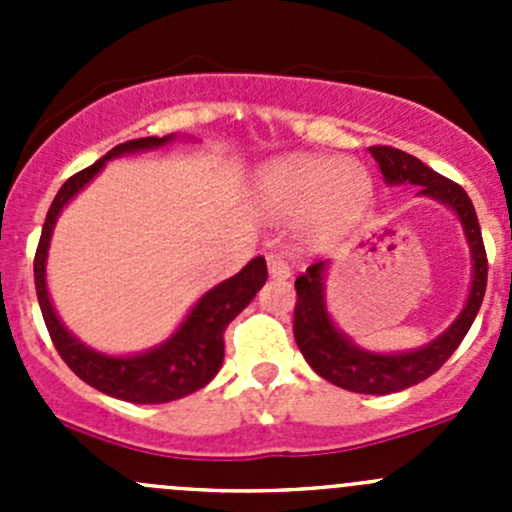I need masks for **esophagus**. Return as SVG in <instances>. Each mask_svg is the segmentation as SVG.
Listing matches in <instances>:
<instances>
[{"instance_id":"1","label":"esophagus","mask_w":512,"mask_h":512,"mask_svg":"<svg viewBox=\"0 0 512 512\" xmlns=\"http://www.w3.org/2000/svg\"><path fill=\"white\" fill-rule=\"evenodd\" d=\"M267 272H270L272 280H287V277L292 275L287 260L280 252H270V255H267Z\"/></svg>"}]
</instances>
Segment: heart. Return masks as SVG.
Wrapping results in <instances>:
<instances>
[{
  "label": "heart",
  "mask_w": 512,
  "mask_h": 512,
  "mask_svg": "<svg viewBox=\"0 0 512 512\" xmlns=\"http://www.w3.org/2000/svg\"><path fill=\"white\" fill-rule=\"evenodd\" d=\"M255 198L270 215L304 213L309 235L327 240L347 232L369 208L371 178L356 160L292 153L257 170Z\"/></svg>",
  "instance_id": "obj_1"
}]
</instances>
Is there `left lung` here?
<instances>
[{
    "label": "left lung",
    "mask_w": 512,
    "mask_h": 512,
    "mask_svg": "<svg viewBox=\"0 0 512 512\" xmlns=\"http://www.w3.org/2000/svg\"><path fill=\"white\" fill-rule=\"evenodd\" d=\"M369 153L379 163L381 175L389 185L411 183L418 185V195L438 200L461 220L466 232L468 247H471L473 280L468 292L466 307L456 317V322L428 342L426 347L411 349L399 354H376L356 347L352 339L339 332L327 312V299H324V275H327V262H314L307 267L304 275L294 280L297 289V304H294V339L307 364L317 371L322 379L332 381L334 386H342L356 394H394V391L409 389L418 381L436 374L448 356L458 349L463 337L471 329L480 304H483L485 282H488V257H485L483 235L476 218L471 198L466 190L453 180L443 178L441 173L428 168L416 156L389 146H371Z\"/></svg>",
    "instance_id": "1"
}]
</instances>
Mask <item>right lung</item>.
Wrapping results in <instances>:
<instances>
[{
    "label": "right lung",
    "instance_id": "1",
    "mask_svg": "<svg viewBox=\"0 0 512 512\" xmlns=\"http://www.w3.org/2000/svg\"><path fill=\"white\" fill-rule=\"evenodd\" d=\"M175 136H148L126 141L108 151L94 165L84 168L81 173L71 175L61 190L56 193L49 213H46L44 227H41L39 247L34 257V282L36 297H39L41 314H44L46 329L54 342L56 352L66 361L71 371L86 381L94 389L113 399L131 401V404H165V401L183 399L193 391L203 389L205 384L213 381L223 366L225 342L223 334L227 324L252 302L260 287L267 282V265L265 257H255L247 262L235 277L215 285L210 292L195 302L185 322L158 344L156 349H148L143 354L131 356H108L86 347L84 342L74 337L69 329L61 324L54 304L49 299L46 289V255H49L51 232H54L59 213L64 205L74 198L79 190H84L91 180L96 178L98 170L106 165V160L123 156V153H138L160 148L173 141Z\"/></svg>",
    "mask_w": 512,
    "mask_h": 512
}]
</instances>
